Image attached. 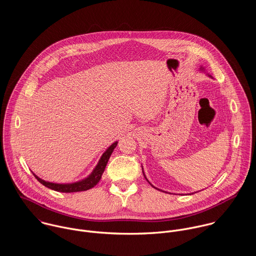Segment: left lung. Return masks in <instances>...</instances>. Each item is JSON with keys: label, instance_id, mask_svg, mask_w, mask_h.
Wrapping results in <instances>:
<instances>
[{"label": "left lung", "instance_id": "obj_1", "mask_svg": "<svg viewBox=\"0 0 256 256\" xmlns=\"http://www.w3.org/2000/svg\"><path fill=\"white\" fill-rule=\"evenodd\" d=\"M200 71H204V68H203V67H201V68H200ZM143 174H144V170H143ZM144 176H145V178H146V176H145V174H144ZM146 182H148L150 183V182H148V180H146ZM150 185H152V184H150ZM152 187H154V185H152ZM154 188H156V189H158V190H160V189H158V188H156V187H154Z\"/></svg>", "mask_w": 256, "mask_h": 256}]
</instances>
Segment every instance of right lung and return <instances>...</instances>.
<instances>
[{
	"label": "right lung",
	"mask_w": 256,
	"mask_h": 256,
	"mask_svg": "<svg viewBox=\"0 0 256 256\" xmlns=\"http://www.w3.org/2000/svg\"><path fill=\"white\" fill-rule=\"evenodd\" d=\"M117 141L114 142L110 148H108V150L102 154V158H100V162H98L96 166L94 168V170H92V172L84 180H82L80 182L73 183H54L49 182H45L41 178H39L36 174H34V176H36L37 180L41 184H43L44 186L58 191V192H65V193H71V192H78V191H86L88 190L92 187H94L98 182L102 178V176L106 170V166L108 164V162L110 160V156L113 152V150L117 146Z\"/></svg>",
	"instance_id": "obj_1"
}]
</instances>
